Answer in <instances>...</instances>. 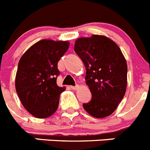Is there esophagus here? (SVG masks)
<instances>
[{"label":"esophagus","instance_id":"34e87169","mask_svg":"<svg viewBox=\"0 0 150 150\" xmlns=\"http://www.w3.org/2000/svg\"><path fill=\"white\" fill-rule=\"evenodd\" d=\"M71 88H72L73 90H77V89H79V86H78V85H76V86H71Z\"/></svg>","mask_w":150,"mask_h":150}]
</instances>
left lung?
Returning <instances> with one entry per match:
<instances>
[{
  "label": "left lung",
  "instance_id": "left-lung-1",
  "mask_svg": "<svg viewBox=\"0 0 150 150\" xmlns=\"http://www.w3.org/2000/svg\"><path fill=\"white\" fill-rule=\"evenodd\" d=\"M75 52L86 67V83L92 99L83 107L90 115H110L122 100L127 85V64L119 47L104 35L79 38Z\"/></svg>",
  "mask_w": 150,
  "mask_h": 150
}]
</instances>
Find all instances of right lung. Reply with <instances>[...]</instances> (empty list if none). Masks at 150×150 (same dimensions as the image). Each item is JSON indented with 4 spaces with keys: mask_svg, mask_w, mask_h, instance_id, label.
I'll return each mask as SVG.
<instances>
[{
    "mask_svg": "<svg viewBox=\"0 0 150 150\" xmlns=\"http://www.w3.org/2000/svg\"><path fill=\"white\" fill-rule=\"evenodd\" d=\"M69 47L66 40L43 39L21 56L15 77V89L24 108L38 118H46L58 110L65 86L57 85L58 63Z\"/></svg>",
    "mask_w": 150,
    "mask_h": 150,
    "instance_id": "add662e5",
    "label": "right lung"
}]
</instances>
